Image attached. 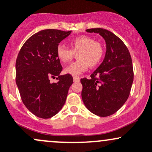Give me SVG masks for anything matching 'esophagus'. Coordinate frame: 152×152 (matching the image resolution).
Returning a JSON list of instances; mask_svg holds the SVG:
<instances>
[{"label":"esophagus","instance_id":"34e87169","mask_svg":"<svg viewBox=\"0 0 152 152\" xmlns=\"http://www.w3.org/2000/svg\"><path fill=\"white\" fill-rule=\"evenodd\" d=\"M73 80H74V82H79L80 81V78L77 77H74Z\"/></svg>","mask_w":152,"mask_h":152}]
</instances>
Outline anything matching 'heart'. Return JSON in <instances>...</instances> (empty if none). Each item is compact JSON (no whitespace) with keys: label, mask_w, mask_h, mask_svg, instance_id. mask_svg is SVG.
I'll use <instances>...</instances> for the list:
<instances>
[{"label":"heart","mask_w":152,"mask_h":152,"mask_svg":"<svg viewBox=\"0 0 152 152\" xmlns=\"http://www.w3.org/2000/svg\"><path fill=\"white\" fill-rule=\"evenodd\" d=\"M70 49L62 45L56 48V56L61 62L68 63L77 54V61H75L65 69V72L73 76H77L87 70L88 66L94 67L102 61L104 49L102 44L95 41L94 38L81 35L71 39L69 42Z\"/></svg>","instance_id":"1"}]
</instances>
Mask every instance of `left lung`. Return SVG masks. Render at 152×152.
<instances>
[{"instance_id":"left-lung-1","label":"left lung","mask_w":152,"mask_h":152,"mask_svg":"<svg viewBox=\"0 0 152 152\" xmlns=\"http://www.w3.org/2000/svg\"><path fill=\"white\" fill-rule=\"evenodd\" d=\"M99 33L107 45L103 62L91 74L83 78L82 99L90 112L99 117L115 114L130 95L133 81V69L130 52L120 38L102 28L86 30Z\"/></svg>"}]
</instances>
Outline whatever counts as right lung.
Returning a JSON list of instances; mask_svg holds the SVG:
<instances>
[{"label": "right lung", "mask_w": 152, "mask_h": 152, "mask_svg": "<svg viewBox=\"0 0 152 152\" xmlns=\"http://www.w3.org/2000/svg\"><path fill=\"white\" fill-rule=\"evenodd\" d=\"M72 31L44 30L34 34L24 43L16 61V83L22 102L37 117L48 119L56 115L66 102L73 83L71 75L62 71L56 56L58 43ZM56 76L57 83L50 78Z\"/></svg>", "instance_id": "obj_1"}]
</instances>
